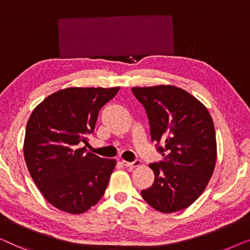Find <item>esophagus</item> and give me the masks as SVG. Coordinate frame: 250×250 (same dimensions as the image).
Returning <instances> with one entry per match:
<instances>
[{"label":"esophagus","mask_w":250,"mask_h":250,"mask_svg":"<svg viewBox=\"0 0 250 250\" xmlns=\"http://www.w3.org/2000/svg\"><path fill=\"white\" fill-rule=\"evenodd\" d=\"M122 164L125 165V167L128 168H135L137 167H139L142 164V161L140 160H135L133 162H126V161H122Z\"/></svg>","instance_id":"esophagus-1"}]
</instances>
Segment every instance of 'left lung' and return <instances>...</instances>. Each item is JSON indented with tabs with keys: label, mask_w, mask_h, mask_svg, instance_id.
<instances>
[{
	"label": "left lung",
	"mask_w": 250,
	"mask_h": 250,
	"mask_svg": "<svg viewBox=\"0 0 250 250\" xmlns=\"http://www.w3.org/2000/svg\"><path fill=\"white\" fill-rule=\"evenodd\" d=\"M145 107L152 142L163 159L149 164L153 185L143 198L162 213L187 208L205 190L216 163V137L209 112L181 88L170 85L131 88Z\"/></svg>",
	"instance_id": "left-lung-1"
}]
</instances>
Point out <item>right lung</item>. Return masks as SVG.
I'll list each match as a JSON object with an SVG mask.
<instances>
[{
    "mask_svg": "<svg viewBox=\"0 0 250 250\" xmlns=\"http://www.w3.org/2000/svg\"><path fill=\"white\" fill-rule=\"evenodd\" d=\"M120 89L70 87L38 104L27 122L23 155L28 171L51 205L82 214L106 190L115 160L102 159L80 144L94 131L98 112Z\"/></svg>",
    "mask_w": 250,
    "mask_h": 250,
    "instance_id": "obj_1",
    "label": "right lung"
}]
</instances>
